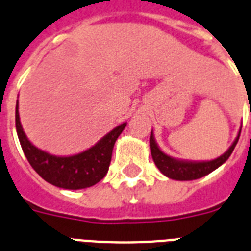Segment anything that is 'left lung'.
Listing matches in <instances>:
<instances>
[{
  "instance_id": "1",
  "label": "left lung",
  "mask_w": 251,
  "mask_h": 251,
  "mask_svg": "<svg viewBox=\"0 0 251 251\" xmlns=\"http://www.w3.org/2000/svg\"><path fill=\"white\" fill-rule=\"evenodd\" d=\"M240 132H241V130H239V134L231 144V147L216 159H212V161H185V159H177V158L171 157V155L166 154L165 151H162L161 148L158 147L157 142H155L154 134L151 130V139H149L151 158H153L158 170L172 180H197V178H201L203 176H207L210 172H213L214 170H217L228 159L229 155L232 154L237 142H239Z\"/></svg>"
}]
</instances>
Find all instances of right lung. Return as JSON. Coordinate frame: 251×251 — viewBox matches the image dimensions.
Here are the masks:
<instances>
[{"label": "right lung", "instance_id": "add662e5", "mask_svg": "<svg viewBox=\"0 0 251 251\" xmlns=\"http://www.w3.org/2000/svg\"><path fill=\"white\" fill-rule=\"evenodd\" d=\"M15 122L23 151L34 171L50 184L69 190L93 186L106 176L112 158L113 145L126 127V122H124L106 134L92 148L77 154L62 157L37 148L26 138L19 116V102L16 103Z\"/></svg>", "mask_w": 251, "mask_h": 251}]
</instances>
